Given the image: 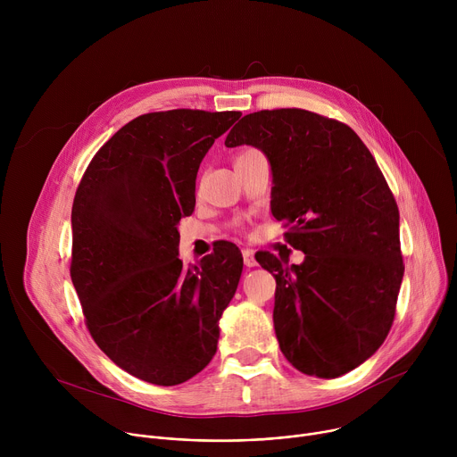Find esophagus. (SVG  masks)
I'll return each mask as SVG.
<instances>
[{"label": "esophagus", "mask_w": 457, "mask_h": 457, "mask_svg": "<svg viewBox=\"0 0 457 457\" xmlns=\"http://www.w3.org/2000/svg\"><path fill=\"white\" fill-rule=\"evenodd\" d=\"M242 256H244V266L245 268H254L258 266L256 258H254V253L251 249H242Z\"/></svg>", "instance_id": "esophagus-1"}]
</instances>
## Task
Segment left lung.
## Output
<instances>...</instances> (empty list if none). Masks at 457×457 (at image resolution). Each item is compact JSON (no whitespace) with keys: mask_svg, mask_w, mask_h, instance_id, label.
Masks as SVG:
<instances>
[{"mask_svg":"<svg viewBox=\"0 0 457 457\" xmlns=\"http://www.w3.org/2000/svg\"><path fill=\"white\" fill-rule=\"evenodd\" d=\"M224 145L268 157L271 213L305 254L298 266L258 260L277 280L280 351L316 378L356 369L386 338L405 271L400 212L374 157L347 124L298 108L247 113Z\"/></svg>","mask_w":457,"mask_h":457,"instance_id":"1","label":"left lung"}]
</instances>
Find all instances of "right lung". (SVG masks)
Listing matches in <instances>:
<instances>
[{"label":"right lung","instance_id":"right-lung-1","mask_svg":"<svg viewBox=\"0 0 457 457\" xmlns=\"http://www.w3.org/2000/svg\"><path fill=\"white\" fill-rule=\"evenodd\" d=\"M240 112L170 110L124 124L96 154L72 206V268L88 331L122 370L179 385L215 356L242 254L224 242L197 266L179 258L182 217L215 139Z\"/></svg>","mask_w":457,"mask_h":457}]
</instances>
